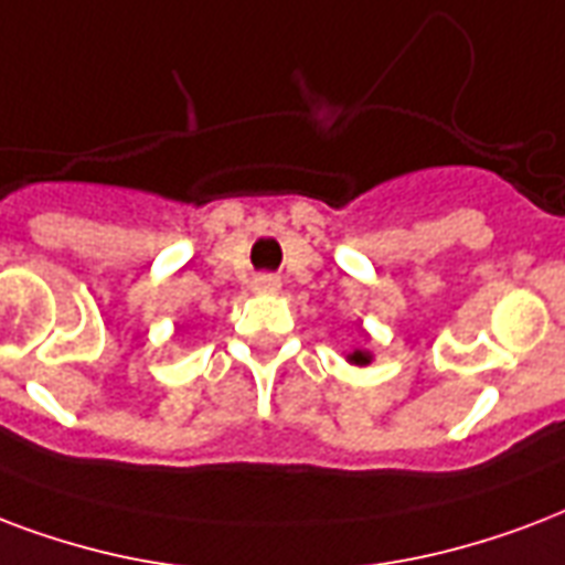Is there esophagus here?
<instances>
[{
    "label": "esophagus",
    "instance_id": "34e87169",
    "mask_svg": "<svg viewBox=\"0 0 565 565\" xmlns=\"http://www.w3.org/2000/svg\"><path fill=\"white\" fill-rule=\"evenodd\" d=\"M278 287H281V278H278V275L264 273V275H254V278H252V290L254 292H275Z\"/></svg>",
    "mask_w": 565,
    "mask_h": 565
}]
</instances>
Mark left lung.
<instances>
[{
  "instance_id": "left-lung-1",
  "label": "left lung",
  "mask_w": 565,
  "mask_h": 565,
  "mask_svg": "<svg viewBox=\"0 0 565 565\" xmlns=\"http://www.w3.org/2000/svg\"><path fill=\"white\" fill-rule=\"evenodd\" d=\"M347 359H350L352 364H359V367H367L370 361H373V355H370L367 350H355L352 355H347Z\"/></svg>"
}]
</instances>
